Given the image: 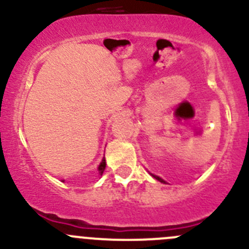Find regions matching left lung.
<instances>
[{
  "instance_id": "8db88e82",
  "label": "left lung",
  "mask_w": 249,
  "mask_h": 249,
  "mask_svg": "<svg viewBox=\"0 0 249 249\" xmlns=\"http://www.w3.org/2000/svg\"><path fill=\"white\" fill-rule=\"evenodd\" d=\"M154 178H155V179L159 180V182H164V180H162L161 178H160V177H158V176H154ZM164 183H165V182H164Z\"/></svg>"
}]
</instances>
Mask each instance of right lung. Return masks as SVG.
Masks as SVG:
<instances>
[{
  "label": "right lung",
  "mask_w": 249,
  "mask_h": 249,
  "mask_svg": "<svg viewBox=\"0 0 249 249\" xmlns=\"http://www.w3.org/2000/svg\"><path fill=\"white\" fill-rule=\"evenodd\" d=\"M105 167H106V160H105V158H104V159H102V161H101V164H100V166H99L100 175H102V173H104Z\"/></svg>",
  "instance_id": "right-lung-1"
}]
</instances>
